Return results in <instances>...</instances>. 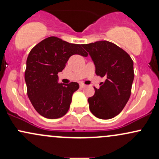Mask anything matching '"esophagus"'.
Returning a JSON list of instances; mask_svg holds the SVG:
<instances>
[{"label":"esophagus","instance_id":"esophagus-1","mask_svg":"<svg viewBox=\"0 0 159 159\" xmlns=\"http://www.w3.org/2000/svg\"><path fill=\"white\" fill-rule=\"evenodd\" d=\"M85 87L86 85L84 84H80V87H81V88H84Z\"/></svg>","mask_w":159,"mask_h":159}]
</instances>
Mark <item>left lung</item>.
Returning a JSON list of instances; mask_svg holds the SVG:
<instances>
[{
    "instance_id": "left-lung-1",
    "label": "left lung",
    "mask_w": 159,
    "mask_h": 159,
    "mask_svg": "<svg viewBox=\"0 0 159 159\" xmlns=\"http://www.w3.org/2000/svg\"><path fill=\"white\" fill-rule=\"evenodd\" d=\"M96 66V74L105 77L99 89L88 98L93 114L102 120L111 119L123 111L131 96L134 67L131 57L111 42L97 41L82 45Z\"/></svg>"
}]
</instances>
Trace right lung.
I'll return each instance as SVG.
<instances>
[{"label":"right lung","mask_w":159,"mask_h":159,"mask_svg":"<svg viewBox=\"0 0 159 159\" xmlns=\"http://www.w3.org/2000/svg\"><path fill=\"white\" fill-rule=\"evenodd\" d=\"M73 54L88 55L82 45L69 43L55 36L43 39L29 53L25 73L27 96L35 110L45 118L64 116L72 94L79 88L77 82L58 83V72L63 71Z\"/></svg>","instance_id":"add662e5"}]
</instances>
